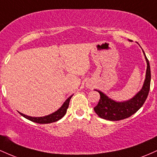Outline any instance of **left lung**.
I'll return each mask as SVG.
<instances>
[{"mask_svg":"<svg viewBox=\"0 0 157 157\" xmlns=\"http://www.w3.org/2000/svg\"><path fill=\"white\" fill-rule=\"evenodd\" d=\"M143 53L147 63L145 82L142 89L133 98L127 101L116 102L109 98L102 91L95 90L100 94V99L98 104L94 108V110L100 118L110 121H118V120H124L136 113L143 105L148 95L151 85L150 64L144 51Z\"/></svg>","mask_w":157,"mask_h":157,"instance_id":"left-lung-1","label":"left lung"}]
</instances>
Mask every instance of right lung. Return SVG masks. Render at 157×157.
Masks as SVG:
<instances>
[{
	"label": "right lung",
	"instance_id": "obj_1",
	"mask_svg": "<svg viewBox=\"0 0 157 157\" xmlns=\"http://www.w3.org/2000/svg\"><path fill=\"white\" fill-rule=\"evenodd\" d=\"M71 96H70L67 100L65 101V102L63 104V105L57 111H56L55 112L51 113V114L47 115V116L45 117H29L27 116V115L23 114V113H20V114L21 116H23V117H25L27 120H30L34 122H37L39 124H48V123H52V122L58 121L59 120H60L61 118L63 117L64 115L66 114V111H67V109L68 108V105H69L70 100H71Z\"/></svg>",
	"mask_w": 157,
	"mask_h": 157
}]
</instances>
